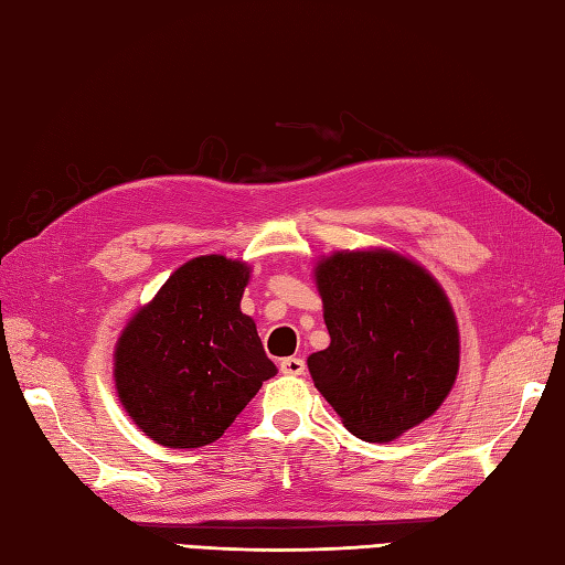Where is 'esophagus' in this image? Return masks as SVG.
<instances>
[{
    "mask_svg": "<svg viewBox=\"0 0 565 565\" xmlns=\"http://www.w3.org/2000/svg\"><path fill=\"white\" fill-rule=\"evenodd\" d=\"M279 369L286 376H301V374H306V362L301 356H286V359H281Z\"/></svg>",
    "mask_w": 565,
    "mask_h": 565,
    "instance_id": "obj_1",
    "label": "esophagus"
}]
</instances>
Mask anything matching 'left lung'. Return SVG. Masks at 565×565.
<instances>
[{
  "instance_id": "8db88e82",
  "label": "left lung",
  "mask_w": 565,
  "mask_h": 565,
  "mask_svg": "<svg viewBox=\"0 0 565 565\" xmlns=\"http://www.w3.org/2000/svg\"><path fill=\"white\" fill-rule=\"evenodd\" d=\"M330 347L310 376L344 427L391 441L447 398L459 371V330L439 284L393 252H338L318 264Z\"/></svg>"
}]
</instances>
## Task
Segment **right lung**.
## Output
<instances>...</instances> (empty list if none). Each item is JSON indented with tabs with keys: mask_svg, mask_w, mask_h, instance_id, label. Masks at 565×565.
<instances>
[{
	"mask_svg": "<svg viewBox=\"0 0 565 565\" xmlns=\"http://www.w3.org/2000/svg\"><path fill=\"white\" fill-rule=\"evenodd\" d=\"M243 262L206 255L179 267L116 344V391L162 447L218 439L276 374L255 320L239 310Z\"/></svg>",
	"mask_w": 565,
	"mask_h": 565,
	"instance_id": "right-lung-1",
	"label": "right lung"
}]
</instances>
